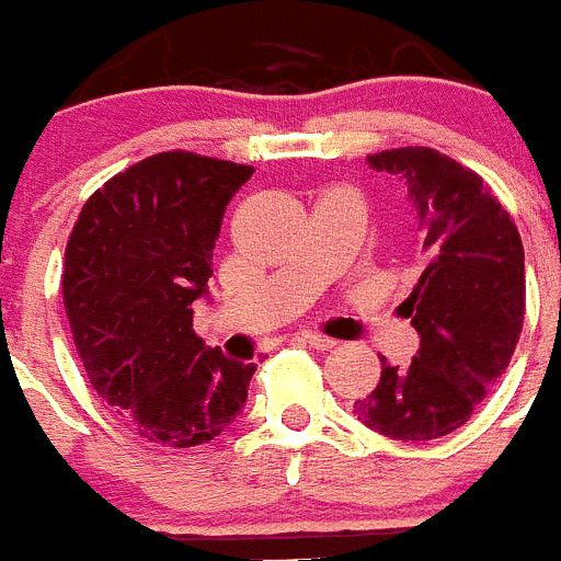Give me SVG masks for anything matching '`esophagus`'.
<instances>
[{
	"label": "esophagus",
	"mask_w": 561,
	"mask_h": 561,
	"mask_svg": "<svg viewBox=\"0 0 561 561\" xmlns=\"http://www.w3.org/2000/svg\"><path fill=\"white\" fill-rule=\"evenodd\" d=\"M301 341L307 346H312V350H332V346H337V341H332L327 335H318V332H301Z\"/></svg>",
	"instance_id": "esophagus-1"
}]
</instances>
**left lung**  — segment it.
Here are the masks:
<instances>
[{
  "instance_id": "8db88e82",
  "label": "left lung",
  "mask_w": 561,
  "mask_h": 561,
  "mask_svg": "<svg viewBox=\"0 0 561 561\" xmlns=\"http://www.w3.org/2000/svg\"><path fill=\"white\" fill-rule=\"evenodd\" d=\"M366 161L405 184L431 262L400 307L416 355L405 368L382 357L355 413L388 438L431 442L458 431L506 371L526 316V254L501 201L450 156L400 148Z\"/></svg>"
}]
</instances>
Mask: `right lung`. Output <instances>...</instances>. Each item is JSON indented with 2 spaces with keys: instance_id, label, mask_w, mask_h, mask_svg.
<instances>
[{
  "instance_id": "obj_1",
  "label": "right lung",
  "mask_w": 561,
  "mask_h": 561,
  "mask_svg": "<svg viewBox=\"0 0 561 561\" xmlns=\"http://www.w3.org/2000/svg\"><path fill=\"white\" fill-rule=\"evenodd\" d=\"M254 168L159 153L85 201L67 243L64 305L98 397L153 444L195 447L240 416L256 363L204 346L193 305L209 299L224 211Z\"/></svg>"
}]
</instances>
